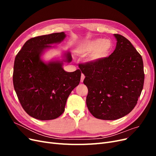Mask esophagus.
<instances>
[{
  "instance_id": "1",
  "label": "esophagus",
  "mask_w": 156,
  "mask_h": 156,
  "mask_svg": "<svg viewBox=\"0 0 156 156\" xmlns=\"http://www.w3.org/2000/svg\"><path fill=\"white\" fill-rule=\"evenodd\" d=\"M84 77H85V76H84V75L83 74H82V75H81V82H83V81H84Z\"/></svg>"
}]
</instances>
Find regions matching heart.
Listing matches in <instances>:
<instances>
[{
  "mask_svg": "<svg viewBox=\"0 0 156 156\" xmlns=\"http://www.w3.org/2000/svg\"><path fill=\"white\" fill-rule=\"evenodd\" d=\"M113 48V44L109 40L95 38L87 40L80 45V50L83 53H92L89 60L96 62L107 58Z\"/></svg>",
  "mask_w": 156,
  "mask_h": 156,
  "instance_id": "heart-1",
  "label": "heart"
}]
</instances>
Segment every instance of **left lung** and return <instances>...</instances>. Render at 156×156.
Returning <instances> with one entry per match:
<instances>
[{"instance_id": "obj_1", "label": "left lung", "mask_w": 156, "mask_h": 156, "mask_svg": "<svg viewBox=\"0 0 156 156\" xmlns=\"http://www.w3.org/2000/svg\"><path fill=\"white\" fill-rule=\"evenodd\" d=\"M114 36L116 46L109 56L79 66L85 76L88 110L96 119L106 120L120 119L133 109L144 81L142 56L125 37Z\"/></svg>"}]
</instances>
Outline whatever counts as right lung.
Returning <instances> with one entry per match:
<instances>
[{
	"label": "right lung",
	"mask_w": 156,
	"mask_h": 156,
	"mask_svg": "<svg viewBox=\"0 0 156 156\" xmlns=\"http://www.w3.org/2000/svg\"><path fill=\"white\" fill-rule=\"evenodd\" d=\"M66 37L64 32L32 37L16 56L13 83L17 98L28 115L40 120L55 119L62 114L71 92L80 83L81 72H67L63 62H72L69 51L62 61L44 62L41 56L51 44Z\"/></svg>",
	"instance_id": "right-lung-1"
}]
</instances>
